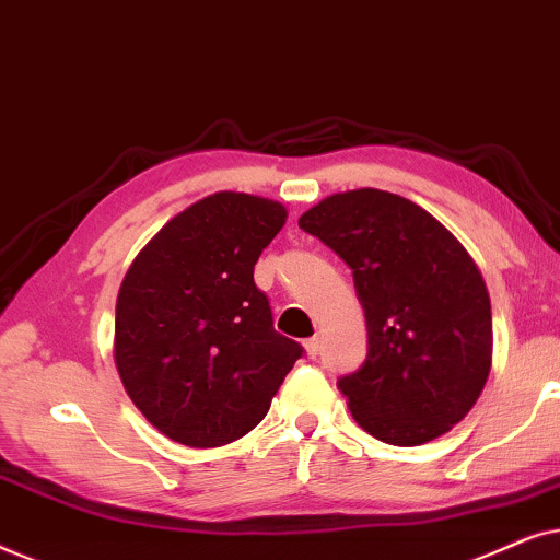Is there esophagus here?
Returning a JSON list of instances; mask_svg holds the SVG:
<instances>
[{"mask_svg":"<svg viewBox=\"0 0 560 560\" xmlns=\"http://www.w3.org/2000/svg\"><path fill=\"white\" fill-rule=\"evenodd\" d=\"M318 351H320V341H318V336H313V339L305 341V354H308L311 359H316V357H318Z\"/></svg>","mask_w":560,"mask_h":560,"instance_id":"esophagus-1","label":"esophagus"}]
</instances>
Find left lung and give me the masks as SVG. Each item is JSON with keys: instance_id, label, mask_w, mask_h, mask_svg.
I'll list each match as a JSON object with an SVG mask.
<instances>
[{"instance_id": "8db88e82", "label": "left lung", "mask_w": 560, "mask_h": 560, "mask_svg": "<svg viewBox=\"0 0 560 560\" xmlns=\"http://www.w3.org/2000/svg\"><path fill=\"white\" fill-rule=\"evenodd\" d=\"M298 226L351 267L366 318V359L339 389L374 439L420 446L451 431L492 366V305L469 252L408 198L334 194Z\"/></svg>"}]
</instances>
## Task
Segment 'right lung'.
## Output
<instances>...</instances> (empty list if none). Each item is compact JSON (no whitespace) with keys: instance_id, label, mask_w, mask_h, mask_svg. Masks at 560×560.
Masks as SVG:
<instances>
[{"instance_id":"add662e5","label":"right lung","mask_w":560,"mask_h":560,"mask_svg":"<svg viewBox=\"0 0 560 560\" xmlns=\"http://www.w3.org/2000/svg\"><path fill=\"white\" fill-rule=\"evenodd\" d=\"M285 217L270 198L206 196L167 221L125 275L114 326L119 377L142 416L183 446L249 433L305 354L275 331L255 285L257 259Z\"/></svg>"}]
</instances>
